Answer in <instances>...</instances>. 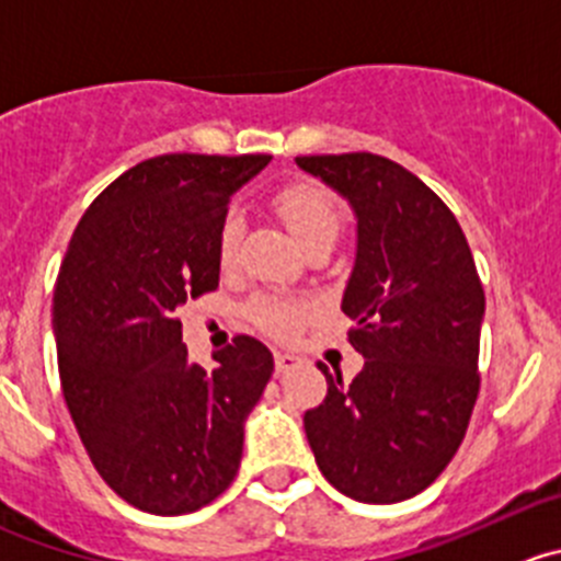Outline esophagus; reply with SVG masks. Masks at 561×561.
I'll use <instances>...</instances> for the list:
<instances>
[{
	"instance_id": "1",
	"label": "esophagus",
	"mask_w": 561,
	"mask_h": 561,
	"mask_svg": "<svg viewBox=\"0 0 561 561\" xmlns=\"http://www.w3.org/2000/svg\"><path fill=\"white\" fill-rule=\"evenodd\" d=\"M301 367V358L293 356V353H276V373H290V369Z\"/></svg>"
}]
</instances>
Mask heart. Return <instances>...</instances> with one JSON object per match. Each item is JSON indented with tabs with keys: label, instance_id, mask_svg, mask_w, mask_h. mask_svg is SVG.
<instances>
[{
	"label": "heart",
	"instance_id": "b5f03b06",
	"mask_svg": "<svg viewBox=\"0 0 561 561\" xmlns=\"http://www.w3.org/2000/svg\"><path fill=\"white\" fill-rule=\"evenodd\" d=\"M282 219L287 221L290 232L304 249L312 247L314 241L331 238L334 241L342 225L340 203L331 197L325 188L314 183H293L276 197ZM238 241H241V216L232 210L225 216L219 227V260L221 265H230L236 260ZM309 307L298 301H285V298H263L252 307L254 320L274 336H293L301 320L307 318Z\"/></svg>",
	"mask_w": 561,
	"mask_h": 561
}]
</instances>
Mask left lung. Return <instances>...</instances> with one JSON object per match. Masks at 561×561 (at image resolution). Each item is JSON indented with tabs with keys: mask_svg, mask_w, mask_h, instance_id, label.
I'll return each mask as SVG.
<instances>
[{
	"mask_svg": "<svg viewBox=\"0 0 561 561\" xmlns=\"http://www.w3.org/2000/svg\"><path fill=\"white\" fill-rule=\"evenodd\" d=\"M356 219L342 312L364 367L351 383L320 364L329 394L304 413L318 469L345 496L394 504L425 491L458 453L474 411L485 293L453 210L373 153L301 156Z\"/></svg>",
	"mask_w": 561,
	"mask_h": 561,
	"instance_id": "1",
	"label": "left lung"
}]
</instances>
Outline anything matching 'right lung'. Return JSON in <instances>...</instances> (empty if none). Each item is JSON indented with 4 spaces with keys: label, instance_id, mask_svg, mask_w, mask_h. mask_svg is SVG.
<instances>
[{
    "label": "right lung",
    "instance_id": "obj_1",
    "mask_svg": "<svg viewBox=\"0 0 561 561\" xmlns=\"http://www.w3.org/2000/svg\"><path fill=\"white\" fill-rule=\"evenodd\" d=\"M271 156H156L87 208L54 287L59 380L108 488L153 515L227 491L243 425L274 373L254 336L188 362L178 309L219 287V227L232 194Z\"/></svg>",
    "mask_w": 561,
    "mask_h": 561
}]
</instances>
